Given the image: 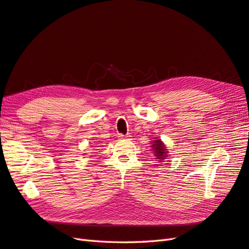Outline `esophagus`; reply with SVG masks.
Instances as JSON below:
<instances>
[{
    "label": "esophagus",
    "mask_w": 249,
    "mask_h": 249,
    "mask_svg": "<svg viewBox=\"0 0 249 249\" xmlns=\"http://www.w3.org/2000/svg\"><path fill=\"white\" fill-rule=\"evenodd\" d=\"M130 138H131L130 135H127V136L120 135V136H119V139H121V140H130Z\"/></svg>",
    "instance_id": "obj_1"
}]
</instances>
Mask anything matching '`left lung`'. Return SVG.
Wrapping results in <instances>:
<instances>
[{"label": "left lung", "instance_id": "left-lung-1", "mask_svg": "<svg viewBox=\"0 0 249 249\" xmlns=\"http://www.w3.org/2000/svg\"><path fill=\"white\" fill-rule=\"evenodd\" d=\"M150 144H151L150 145L151 154L154 155L155 160L157 161V163L165 162V160H166L167 157L169 156L168 155L169 152H168L166 145H165L162 140L158 137H156L154 139V141H151ZM157 165H159V164H157Z\"/></svg>", "mask_w": 249, "mask_h": 249}]
</instances>
